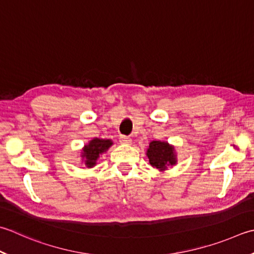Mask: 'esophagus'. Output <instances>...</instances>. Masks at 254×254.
I'll return each instance as SVG.
<instances>
[{
  "instance_id": "obj_1",
  "label": "esophagus",
  "mask_w": 254,
  "mask_h": 254,
  "mask_svg": "<svg viewBox=\"0 0 254 254\" xmlns=\"http://www.w3.org/2000/svg\"><path fill=\"white\" fill-rule=\"evenodd\" d=\"M120 142L123 144H130L132 142V138L130 136H127V135H121Z\"/></svg>"
}]
</instances>
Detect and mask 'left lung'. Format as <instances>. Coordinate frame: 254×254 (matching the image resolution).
<instances>
[{
	"label": "left lung",
	"mask_w": 254,
	"mask_h": 254,
	"mask_svg": "<svg viewBox=\"0 0 254 254\" xmlns=\"http://www.w3.org/2000/svg\"><path fill=\"white\" fill-rule=\"evenodd\" d=\"M146 155L150 160L151 165L161 171L165 170L167 165H175L176 164L174 147L166 142L152 141Z\"/></svg>",
	"instance_id": "8db88e82"
}]
</instances>
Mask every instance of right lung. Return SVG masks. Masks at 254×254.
<instances>
[{"mask_svg":"<svg viewBox=\"0 0 254 254\" xmlns=\"http://www.w3.org/2000/svg\"><path fill=\"white\" fill-rule=\"evenodd\" d=\"M112 145L111 140H102V138H93L88 145L82 150V157L86 158V165L92 167L96 165V161L101 153L106 152Z\"/></svg>","mask_w":254,"mask_h":254,"instance_id":"obj_1","label":"right lung"}]
</instances>
